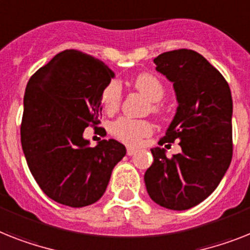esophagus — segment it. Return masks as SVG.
I'll return each instance as SVG.
<instances>
[{
	"label": "esophagus",
	"mask_w": 250,
	"mask_h": 250,
	"mask_svg": "<svg viewBox=\"0 0 250 250\" xmlns=\"http://www.w3.org/2000/svg\"><path fill=\"white\" fill-rule=\"evenodd\" d=\"M137 152H138V149H135V148H133V147H127L126 148L127 156H133V154H135Z\"/></svg>",
	"instance_id": "obj_1"
}]
</instances>
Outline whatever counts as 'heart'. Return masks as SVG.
<instances>
[{"label": "heart", "mask_w": 250, "mask_h": 250, "mask_svg": "<svg viewBox=\"0 0 250 250\" xmlns=\"http://www.w3.org/2000/svg\"><path fill=\"white\" fill-rule=\"evenodd\" d=\"M134 88L143 94L148 101L153 102L150 104V110L154 113L162 112V106L158 101L165 96V88L158 78L152 74L144 73L138 75L133 80ZM102 104L106 112L113 113L119 110L121 102V86L117 82H111L106 85L102 92ZM112 134L117 139L130 146H137L143 138L148 137L152 133V125L146 120H135L131 117H120L112 124Z\"/></svg>", "instance_id": "obj_1"}]
</instances>
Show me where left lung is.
I'll return each mask as SVG.
<instances>
[{
  "instance_id": "1",
  "label": "left lung",
  "mask_w": 250,
  "mask_h": 250,
  "mask_svg": "<svg viewBox=\"0 0 250 250\" xmlns=\"http://www.w3.org/2000/svg\"><path fill=\"white\" fill-rule=\"evenodd\" d=\"M156 70L174 83L176 115L158 144L179 140L181 153L167 158L153 148L144 181L152 201L184 211L213 193L232 158V98L222 74L193 49H175L154 59ZM170 146V144H167Z\"/></svg>"
}]
</instances>
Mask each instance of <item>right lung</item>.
<instances>
[{
    "label": "right lung",
    "instance_id": "1",
    "mask_svg": "<svg viewBox=\"0 0 250 250\" xmlns=\"http://www.w3.org/2000/svg\"><path fill=\"white\" fill-rule=\"evenodd\" d=\"M115 74L92 56L66 49L29 79L20 137L26 164L43 193L69 207H85L106 191L125 146L83 138L96 126L103 89Z\"/></svg>",
    "mask_w": 250,
    "mask_h": 250
}]
</instances>
